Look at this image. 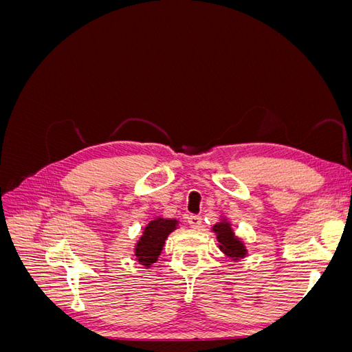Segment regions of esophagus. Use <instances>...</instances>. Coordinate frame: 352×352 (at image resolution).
Here are the masks:
<instances>
[{
	"label": "esophagus",
	"mask_w": 352,
	"mask_h": 352,
	"mask_svg": "<svg viewBox=\"0 0 352 352\" xmlns=\"http://www.w3.org/2000/svg\"><path fill=\"white\" fill-rule=\"evenodd\" d=\"M188 223H189L190 228L198 229V228L201 226V223H202V217L198 216V214H190V216L188 217Z\"/></svg>",
	"instance_id": "1"
}]
</instances>
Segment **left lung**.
Instances as JSON below:
<instances>
[{
  "label": "left lung",
  "instance_id": "8db88e82",
  "mask_svg": "<svg viewBox=\"0 0 352 352\" xmlns=\"http://www.w3.org/2000/svg\"><path fill=\"white\" fill-rule=\"evenodd\" d=\"M212 230L217 233V239L220 242V250L225 252L228 257H230L233 260H238V258L243 257L245 255L243 245L235 236H233V232L230 229L229 223H226V221L217 223V225H214V228H212Z\"/></svg>",
  "mask_w": 352,
  "mask_h": 352
}]
</instances>
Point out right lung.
I'll return each instance as SVG.
<instances>
[{
    "label": "right lung",
    "instance_id": "add662e5",
    "mask_svg": "<svg viewBox=\"0 0 352 352\" xmlns=\"http://www.w3.org/2000/svg\"><path fill=\"white\" fill-rule=\"evenodd\" d=\"M176 229V220L155 219L150 221L144 230L141 241L136 245V260L141 264L150 267L153 263L157 261V257L163 250V245L170 232Z\"/></svg>",
    "mask_w": 352,
    "mask_h": 352
}]
</instances>
